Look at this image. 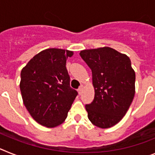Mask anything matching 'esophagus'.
Here are the masks:
<instances>
[{"mask_svg": "<svg viewBox=\"0 0 155 155\" xmlns=\"http://www.w3.org/2000/svg\"><path fill=\"white\" fill-rule=\"evenodd\" d=\"M83 86H80V87H79V89H78V92H79V94H82V91H83Z\"/></svg>", "mask_w": 155, "mask_h": 155, "instance_id": "34e87169", "label": "esophagus"}]
</instances>
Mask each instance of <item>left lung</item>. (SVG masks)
<instances>
[{"mask_svg":"<svg viewBox=\"0 0 155 155\" xmlns=\"http://www.w3.org/2000/svg\"><path fill=\"white\" fill-rule=\"evenodd\" d=\"M92 71L94 99L86 104L94 126H115L126 115L135 94L136 75L127 55L111 48L84 50L79 53Z\"/></svg>","mask_w":155,"mask_h":155,"instance_id":"left-lung-1","label":"left lung"}]
</instances>
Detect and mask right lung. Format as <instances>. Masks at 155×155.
Returning a JSON list of instances; mask_svg holds the SVG:
<instances>
[{"label": "right lung", "instance_id": "right-lung-1", "mask_svg": "<svg viewBox=\"0 0 155 155\" xmlns=\"http://www.w3.org/2000/svg\"><path fill=\"white\" fill-rule=\"evenodd\" d=\"M73 52L57 48L35 55L21 69L20 91L23 103L39 124L52 128L61 125L78 92L70 87L66 59Z\"/></svg>", "mask_w": 155, "mask_h": 155}]
</instances>
